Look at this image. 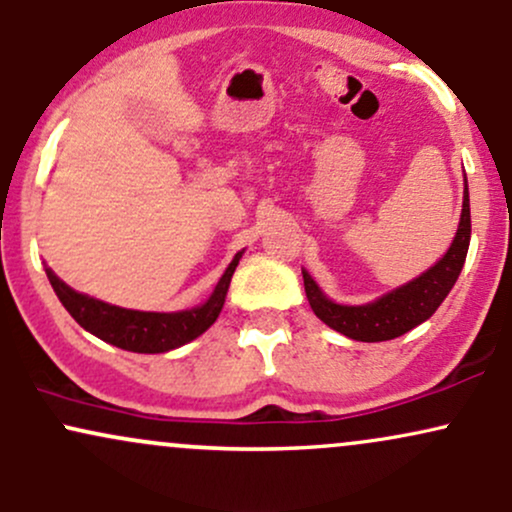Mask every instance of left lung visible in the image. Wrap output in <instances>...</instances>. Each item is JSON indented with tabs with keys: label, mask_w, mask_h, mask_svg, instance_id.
I'll use <instances>...</instances> for the list:
<instances>
[{
	"label": "left lung",
	"mask_w": 512,
	"mask_h": 512,
	"mask_svg": "<svg viewBox=\"0 0 512 512\" xmlns=\"http://www.w3.org/2000/svg\"><path fill=\"white\" fill-rule=\"evenodd\" d=\"M469 236H472V219H469V190L464 178L462 216L457 226L455 240L450 250L433 264L428 272L416 276L409 284L385 293L378 301L366 305H339L330 301L313 276L303 269L305 296H308L313 313L332 330L342 332L344 337L356 342H387V339L402 337L404 332L414 330L416 325L426 322L445 301L457 276H460L464 260H467Z\"/></svg>",
	"instance_id": "left-lung-1"
}]
</instances>
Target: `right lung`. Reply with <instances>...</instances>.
Wrapping results in <instances>:
<instances>
[{"mask_svg": "<svg viewBox=\"0 0 512 512\" xmlns=\"http://www.w3.org/2000/svg\"><path fill=\"white\" fill-rule=\"evenodd\" d=\"M240 257H243V252H238L233 262L228 264L207 303L190 310H178V313H142V310L120 308V305L103 303L98 298L69 289L52 269H45V274H48L52 289L67 308V313L86 332L96 334L98 339L117 346V349L134 351V354H163V351L178 349V346L192 342L214 325L223 301H226L231 276L236 272Z\"/></svg>", "mask_w": 512, "mask_h": 512, "instance_id": "right-lung-1", "label": "right lung"}]
</instances>
